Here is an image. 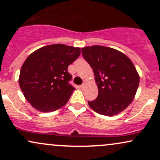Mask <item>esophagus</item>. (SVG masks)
<instances>
[{"instance_id":"esophagus-1","label":"esophagus","mask_w":160,"mask_h":160,"mask_svg":"<svg viewBox=\"0 0 160 160\" xmlns=\"http://www.w3.org/2000/svg\"><path fill=\"white\" fill-rule=\"evenodd\" d=\"M86 86V82H83V83H82V85L81 86H80V88H83L84 87V86Z\"/></svg>"}]
</instances>
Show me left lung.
Here are the masks:
<instances>
[{"instance_id":"left-lung-1","label":"left lung","mask_w":160,"mask_h":160,"mask_svg":"<svg viewBox=\"0 0 160 160\" xmlns=\"http://www.w3.org/2000/svg\"><path fill=\"white\" fill-rule=\"evenodd\" d=\"M81 50L93 70L98 89L97 98L88 102L89 107L99 114L110 117L124 111L135 98L140 80L132 62L111 47L95 45Z\"/></svg>"}]
</instances>
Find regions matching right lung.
Returning <instances> with one entry per match:
<instances>
[{
    "instance_id": "obj_1",
    "label": "right lung",
    "mask_w": 160,
    "mask_h": 160,
    "mask_svg": "<svg viewBox=\"0 0 160 160\" xmlns=\"http://www.w3.org/2000/svg\"><path fill=\"white\" fill-rule=\"evenodd\" d=\"M80 55L79 47L64 44L43 47L30 54L22 66L19 82L26 100L41 112L59 109L74 88L68 67Z\"/></svg>"
}]
</instances>
